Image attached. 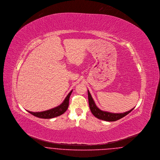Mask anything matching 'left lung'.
<instances>
[{
    "mask_svg": "<svg viewBox=\"0 0 160 160\" xmlns=\"http://www.w3.org/2000/svg\"><path fill=\"white\" fill-rule=\"evenodd\" d=\"M88 101H89V105L91 109V111L92 113L94 115L95 117H97L98 119L104 120L106 122H115L118 120H120L124 116L127 115L128 113L131 112L134 109H131L129 111L126 112L124 113H111L106 111H103L100 110L95 103L94 100L90 94L89 90H88Z\"/></svg>",
    "mask_w": 160,
    "mask_h": 160,
    "instance_id": "8db88e82",
    "label": "left lung"
}]
</instances>
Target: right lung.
I'll list each match as a JSON object with an SVG mask.
<instances>
[{
  "mask_svg": "<svg viewBox=\"0 0 160 160\" xmlns=\"http://www.w3.org/2000/svg\"><path fill=\"white\" fill-rule=\"evenodd\" d=\"M72 92V91H71L66 96L65 99L64 100L62 103L54 108H52L48 111H45L43 112H32L29 111H27L31 114L33 115L34 116L40 118L49 119V118H52L58 116H60L62 115L63 113L65 112L66 110L68 109V108L69 106V100Z\"/></svg>",
  "mask_w": 160,
  "mask_h": 160,
  "instance_id": "1",
  "label": "right lung"
}]
</instances>
